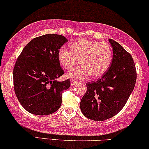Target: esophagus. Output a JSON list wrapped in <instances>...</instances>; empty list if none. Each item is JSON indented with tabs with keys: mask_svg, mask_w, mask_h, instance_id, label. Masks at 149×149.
Segmentation results:
<instances>
[{
	"mask_svg": "<svg viewBox=\"0 0 149 149\" xmlns=\"http://www.w3.org/2000/svg\"><path fill=\"white\" fill-rule=\"evenodd\" d=\"M77 83H78V81L74 80V79H71V86H73L75 85V84H76Z\"/></svg>",
	"mask_w": 149,
	"mask_h": 149,
	"instance_id": "34e87169",
	"label": "esophagus"
}]
</instances>
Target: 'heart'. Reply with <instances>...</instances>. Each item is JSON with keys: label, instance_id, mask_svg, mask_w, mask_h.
Wrapping results in <instances>:
<instances>
[{"label": "heart", "instance_id": "obj_1", "mask_svg": "<svg viewBox=\"0 0 149 149\" xmlns=\"http://www.w3.org/2000/svg\"><path fill=\"white\" fill-rule=\"evenodd\" d=\"M71 49L61 47L58 57L61 65L66 69L82 64L78 67L69 71L68 76L72 78L82 79L91 75L93 78L102 76L111 63L112 50L105 42L79 39L69 45Z\"/></svg>", "mask_w": 149, "mask_h": 149}]
</instances>
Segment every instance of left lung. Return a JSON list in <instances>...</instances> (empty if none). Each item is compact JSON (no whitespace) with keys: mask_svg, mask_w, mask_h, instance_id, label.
I'll return each mask as SVG.
<instances>
[{"mask_svg":"<svg viewBox=\"0 0 149 149\" xmlns=\"http://www.w3.org/2000/svg\"><path fill=\"white\" fill-rule=\"evenodd\" d=\"M113 48L110 68L97 81L86 83L80 102L86 118L104 121L118 114L125 107L136 82L135 65L131 54L116 41L109 39Z\"/></svg>","mask_w":149,"mask_h":149,"instance_id":"left-lung-1","label":"left lung"}]
</instances>
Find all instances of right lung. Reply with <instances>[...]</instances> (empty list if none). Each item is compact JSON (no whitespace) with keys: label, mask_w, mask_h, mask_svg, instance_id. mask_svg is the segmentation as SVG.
Masks as SVG:
<instances>
[{"label":"right lung","mask_w":149,"mask_h":149,"mask_svg":"<svg viewBox=\"0 0 149 149\" xmlns=\"http://www.w3.org/2000/svg\"><path fill=\"white\" fill-rule=\"evenodd\" d=\"M68 40L63 36L46 34L35 38L22 49L13 71L17 98L28 112L46 116L62 104V93L70 87L69 79L58 82L64 74L58 52Z\"/></svg>","instance_id":"obj_1"}]
</instances>
